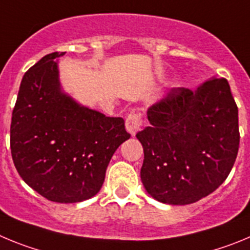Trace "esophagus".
Wrapping results in <instances>:
<instances>
[{
  "label": "esophagus",
  "mask_w": 250,
  "mask_h": 250,
  "mask_svg": "<svg viewBox=\"0 0 250 250\" xmlns=\"http://www.w3.org/2000/svg\"><path fill=\"white\" fill-rule=\"evenodd\" d=\"M142 125H143V121H142L141 114L137 113H130L128 114L127 120H125V129L129 134L132 136H136V133L138 130H141Z\"/></svg>",
  "instance_id": "esophagus-1"
}]
</instances>
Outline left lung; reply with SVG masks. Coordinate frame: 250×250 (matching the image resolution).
<instances>
[{
	"label": "left lung",
	"instance_id": "obj_1",
	"mask_svg": "<svg viewBox=\"0 0 250 250\" xmlns=\"http://www.w3.org/2000/svg\"><path fill=\"white\" fill-rule=\"evenodd\" d=\"M147 116L149 127L136 137L145 152L141 179L150 197L184 206L226 181L239 148L238 107L226 78L194 91L172 88Z\"/></svg>",
	"mask_w": 250,
	"mask_h": 250
}]
</instances>
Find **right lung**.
I'll return each instance as SVG.
<instances>
[{
	"mask_svg": "<svg viewBox=\"0 0 250 250\" xmlns=\"http://www.w3.org/2000/svg\"><path fill=\"white\" fill-rule=\"evenodd\" d=\"M44 56L24 73L11 122L15 167L48 201L77 203L102 188L112 156L130 134L121 117H105L64 93L58 57Z\"/></svg>",
	"mask_w": 250,
	"mask_h": 250,
	"instance_id": "add662e5",
	"label": "right lung"
}]
</instances>
